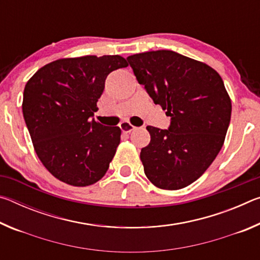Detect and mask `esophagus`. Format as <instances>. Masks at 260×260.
<instances>
[{"mask_svg":"<svg viewBox=\"0 0 260 260\" xmlns=\"http://www.w3.org/2000/svg\"><path fill=\"white\" fill-rule=\"evenodd\" d=\"M119 127H120V129L124 132V133H131L132 131L136 129V127L132 125L131 122H128V121H122L121 124L119 125Z\"/></svg>","mask_w":260,"mask_h":260,"instance_id":"obj_1","label":"esophagus"}]
</instances>
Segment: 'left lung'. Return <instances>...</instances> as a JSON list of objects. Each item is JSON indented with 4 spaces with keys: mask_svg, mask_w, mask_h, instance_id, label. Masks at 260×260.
Segmentation results:
<instances>
[{
    "mask_svg": "<svg viewBox=\"0 0 260 260\" xmlns=\"http://www.w3.org/2000/svg\"><path fill=\"white\" fill-rule=\"evenodd\" d=\"M140 85L171 117L169 129L147 126L150 143L140 153L156 187L189 186L212 164L231 121L232 102L219 73L172 50L127 57Z\"/></svg>",
    "mask_w": 260,
    "mask_h": 260,
    "instance_id": "1",
    "label": "left lung"
}]
</instances>
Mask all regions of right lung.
<instances>
[{
  "instance_id": "obj_1",
  "label": "right lung",
  "mask_w": 260,
  "mask_h": 260,
  "mask_svg": "<svg viewBox=\"0 0 260 260\" xmlns=\"http://www.w3.org/2000/svg\"><path fill=\"white\" fill-rule=\"evenodd\" d=\"M126 67L118 55L61 58L38 70L26 83V126L39 159L56 179L86 187L107 173L121 129L91 117L108 74Z\"/></svg>"
}]
</instances>
